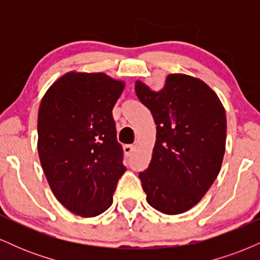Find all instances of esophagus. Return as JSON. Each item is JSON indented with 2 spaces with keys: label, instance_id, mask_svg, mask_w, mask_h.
Segmentation results:
<instances>
[{
  "label": "esophagus",
  "instance_id": "obj_1",
  "mask_svg": "<svg viewBox=\"0 0 260 260\" xmlns=\"http://www.w3.org/2000/svg\"><path fill=\"white\" fill-rule=\"evenodd\" d=\"M123 150H124V154L127 155V156H129L131 154H132V151L134 150V145L132 144H126L123 147Z\"/></svg>",
  "mask_w": 260,
  "mask_h": 260
}]
</instances>
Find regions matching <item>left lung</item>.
Wrapping results in <instances>:
<instances>
[{
    "label": "left lung",
    "instance_id": "obj_1",
    "mask_svg": "<svg viewBox=\"0 0 260 260\" xmlns=\"http://www.w3.org/2000/svg\"><path fill=\"white\" fill-rule=\"evenodd\" d=\"M136 94L156 124L153 157L139 172L150 207L168 215L194 207L216 180L226 144V113L202 80L170 74L162 90L142 82Z\"/></svg>",
    "mask_w": 260,
    "mask_h": 260
}]
</instances>
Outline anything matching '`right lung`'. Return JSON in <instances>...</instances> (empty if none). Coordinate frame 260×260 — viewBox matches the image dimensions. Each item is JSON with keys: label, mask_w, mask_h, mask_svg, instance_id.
Here are the masks:
<instances>
[{"label": "right lung", "mask_w": 260, "mask_h": 260, "mask_svg": "<svg viewBox=\"0 0 260 260\" xmlns=\"http://www.w3.org/2000/svg\"><path fill=\"white\" fill-rule=\"evenodd\" d=\"M124 84L104 73H67L39 107L38 151L57 201L94 217L107 210L126 171L112 109Z\"/></svg>", "instance_id": "add662e5"}]
</instances>
